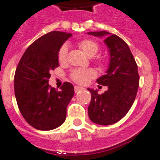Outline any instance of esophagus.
<instances>
[{
  "instance_id": "esophagus-1",
  "label": "esophagus",
  "mask_w": 160,
  "mask_h": 160,
  "mask_svg": "<svg viewBox=\"0 0 160 160\" xmlns=\"http://www.w3.org/2000/svg\"><path fill=\"white\" fill-rule=\"evenodd\" d=\"M74 90H75V93H77V92H79V91H80V90H84V88L80 87V86H75V88H74Z\"/></svg>"
}]
</instances>
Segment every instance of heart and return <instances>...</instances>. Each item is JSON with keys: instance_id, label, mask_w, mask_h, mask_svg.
Here are the masks:
<instances>
[{"instance_id": "obj_1", "label": "heart", "mask_w": 160, "mask_h": 160, "mask_svg": "<svg viewBox=\"0 0 160 160\" xmlns=\"http://www.w3.org/2000/svg\"><path fill=\"white\" fill-rule=\"evenodd\" d=\"M78 46L89 57L95 56L100 51V45L95 41H93L90 39H85V40L80 41L78 43ZM67 53V46L64 45L60 47L59 52H58V60L60 64H65L66 62ZM96 63L99 66H103L105 62L103 60H99L96 61ZM95 75H96V73L92 69H88V70L75 69L71 71L70 76V79L74 82L77 83L79 85H85L90 79L95 77Z\"/></svg>"}]
</instances>
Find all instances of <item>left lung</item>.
<instances>
[{
  "label": "left lung",
  "instance_id": "obj_1",
  "mask_svg": "<svg viewBox=\"0 0 160 160\" xmlns=\"http://www.w3.org/2000/svg\"><path fill=\"white\" fill-rule=\"evenodd\" d=\"M95 36H105V43L109 51L110 60L106 74L96 81L108 87L104 94L88 89L91 100L88 107L90 120L101 125H109L124 118L136 97L139 75L129 46L116 35L107 31L88 32Z\"/></svg>",
  "mask_w": 160,
  "mask_h": 160
}]
</instances>
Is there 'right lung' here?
<instances>
[{
	"label": "right lung",
	"mask_w": 160,
	"mask_h": 160,
	"mask_svg": "<svg viewBox=\"0 0 160 160\" xmlns=\"http://www.w3.org/2000/svg\"><path fill=\"white\" fill-rule=\"evenodd\" d=\"M71 36L51 31L41 36L26 49L17 65L14 78L16 102L24 119L35 129L51 130L65 120L74 87L65 82L60 90H55L49 79L51 70L59 66V50Z\"/></svg>",
	"instance_id": "add662e5"
}]
</instances>
